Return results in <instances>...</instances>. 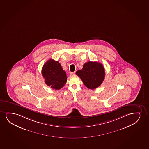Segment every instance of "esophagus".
I'll list each match as a JSON object with an SVG mask.
<instances>
[{"mask_svg":"<svg viewBox=\"0 0 149 149\" xmlns=\"http://www.w3.org/2000/svg\"><path fill=\"white\" fill-rule=\"evenodd\" d=\"M70 75H75V72H71V73H70Z\"/></svg>","mask_w":149,"mask_h":149,"instance_id":"1","label":"esophagus"}]
</instances>
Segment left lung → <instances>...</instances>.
<instances>
[{"mask_svg":"<svg viewBox=\"0 0 149 149\" xmlns=\"http://www.w3.org/2000/svg\"><path fill=\"white\" fill-rule=\"evenodd\" d=\"M85 86L91 89H95L102 83L105 72L102 65L95 62H88L84 64L83 68L76 72Z\"/></svg>","mask_w":149,"mask_h":149,"instance_id":"8db88e82","label":"left lung"}]
</instances>
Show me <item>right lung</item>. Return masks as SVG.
Returning a JSON list of instances; mask_svg holds the SVG:
<instances>
[{"label": "right lung", "mask_w": 149, "mask_h": 149, "mask_svg": "<svg viewBox=\"0 0 149 149\" xmlns=\"http://www.w3.org/2000/svg\"><path fill=\"white\" fill-rule=\"evenodd\" d=\"M41 73L47 85L52 89H61L67 81L66 72L63 70L60 63L52 59L45 63Z\"/></svg>", "instance_id": "obj_1"}]
</instances>
